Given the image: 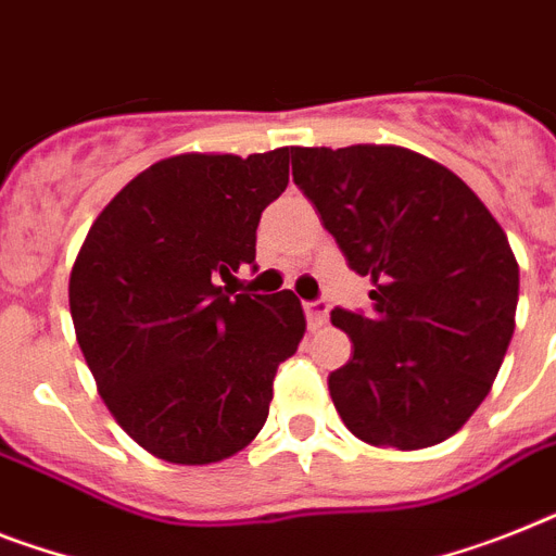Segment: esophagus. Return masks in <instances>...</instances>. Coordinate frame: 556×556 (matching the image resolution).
Segmentation results:
<instances>
[{
  "label": "esophagus",
  "mask_w": 556,
  "mask_h": 556,
  "mask_svg": "<svg viewBox=\"0 0 556 556\" xmlns=\"http://www.w3.org/2000/svg\"><path fill=\"white\" fill-rule=\"evenodd\" d=\"M304 312H306V324H309V329H320L329 318V306L324 304V301H309V304H304Z\"/></svg>",
  "instance_id": "obj_1"
}]
</instances>
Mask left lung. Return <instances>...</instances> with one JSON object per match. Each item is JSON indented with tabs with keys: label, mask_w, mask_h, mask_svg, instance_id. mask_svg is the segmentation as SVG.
I'll return each instance as SVG.
<instances>
[{
	"label": "left lung",
	"mask_w": 556,
	"mask_h": 556,
	"mask_svg": "<svg viewBox=\"0 0 556 556\" xmlns=\"http://www.w3.org/2000/svg\"><path fill=\"white\" fill-rule=\"evenodd\" d=\"M292 178L371 281L369 318L332 312L352 338L329 375L334 409L369 446H438L485 401L515 334L506 232L463 178L406 147H295Z\"/></svg>",
	"instance_id": "left-lung-1"
}]
</instances>
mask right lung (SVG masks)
Listing matches in <instances>:
<instances>
[{
	"label": "right lung",
	"instance_id": "obj_1",
	"mask_svg": "<svg viewBox=\"0 0 556 556\" xmlns=\"http://www.w3.org/2000/svg\"><path fill=\"white\" fill-rule=\"evenodd\" d=\"M287 185L289 147L169 155L116 192L73 261V329L96 389L159 460H227L267 424L306 318L289 289L236 295L232 281Z\"/></svg>",
	"mask_w": 556,
	"mask_h": 556
}]
</instances>
